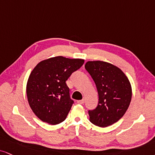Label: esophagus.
I'll return each mask as SVG.
<instances>
[{"label": "esophagus", "instance_id": "esophagus-1", "mask_svg": "<svg viewBox=\"0 0 155 155\" xmlns=\"http://www.w3.org/2000/svg\"><path fill=\"white\" fill-rule=\"evenodd\" d=\"M77 103H78V104H83L84 103H85V99L83 98V99H82V100L78 101Z\"/></svg>", "mask_w": 155, "mask_h": 155}]
</instances>
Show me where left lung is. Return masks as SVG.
I'll return each instance as SVG.
<instances>
[{
  "instance_id": "1",
  "label": "left lung",
  "mask_w": 155,
  "mask_h": 155,
  "mask_svg": "<svg viewBox=\"0 0 155 155\" xmlns=\"http://www.w3.org/2000/svg\"><path fill=\"white\" fill-rule=\"evenodd\" d=\"M95 84L98 104L89 110L90 121L100 127L112 125L124 115L131 100V87L117 67L102 61H89L85 65Z\"/></svg>"
}]
</instances>
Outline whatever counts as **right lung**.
<instances>
[{"instance_id": "1", "label": "right lung", "mask_w": 155, "mask_h": 155, "mask_svg": "<svg viewBox=\"0 0 155 155\" xmlns=\"http://www.w3.org/2000/svg\"><path fill=\"white\" fill-rule=\"evenodd\" d=\"M83 63L81 59L59 56L41 61L34 68L28 78L26 94L39 119L51 125L65 120L74 104L66 81Z\"/></svg>"}]
</instances>
